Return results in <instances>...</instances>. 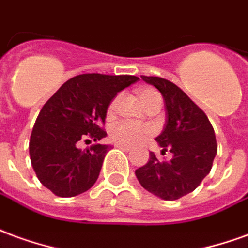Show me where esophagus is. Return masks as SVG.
Masks as SVG:
<instances>
[{
	"label": "esophagus",
	"mask_w": 248,
	"mask_h": 248,
	"mask_svg": "<svg viewBox=\"0 0 248 248\" xmlns=\"http://www.w3.org/2000/svg\"><path fill=\"white\" fill-rule=\"evenodd\" d=\"M117 148L122 149L124 152H131V150H133L130 146H126V145H117Z\"/></svg>",
	"instance_id": "esophagus-1"
}]
</instances>
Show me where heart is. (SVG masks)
Returning a JSON list of instances; mask_svg holds the SVG:
<instances>
[{
    "label": "heart",
    "instance_id": "b5f03b06",
    "mask_svg": "<svg viewBox=\"0 0 248 248\" xmlns=\"http://www.w3.org/2000/svg\"><path fill=\"white\" fill-rule=\"evenodd\" d=\"M155 95H160L154 88H142L140 90V99L145 106L149 100ZM117 107V98L111 99L107 106V115L110 117L115 111ZM153 134V129L149 124L131 122V121H122L112 126L110 129V138L115 143L126 145V146H136L141 142L146 141L149 137Z\"/></svg>",
    "mask_w": 248,
    "mask_h": 248
}]
</instances>
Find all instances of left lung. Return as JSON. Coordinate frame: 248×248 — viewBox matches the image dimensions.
<instances>
[{"label":"left lung","instance_id":"left-lung-1","mask_svg":"<svg viewBox=\"0 0 248 248\" xmlns=\"http://www.w3.org/2000/svg\"><path fill=\"white\" fill-rule=\"evenodd\" d=\"M141 78L157 88L164 98L166 124L155 138L162 154L170 152L169 162L150 153L146 165L136 176L145 189L164 200H177L196 189L211 172L217 152L216 137L208 117L180 87L158 76Z\"/></svg>","mask_w":248,"mask_h":248}]
</instances>
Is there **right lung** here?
<instances>
[{"label": "right lung", "instance_id": "1", "mask_svg": "<svg viewBox=\"0 0 248 248\" xmlns=\"http://www.w3.org/2000/svg\"><path fill=\"white\" fill-rule=\"evenodd\" d=\"M140 80L134 75L83 74L64 83L43 106L31 134L29 155L36 176L60 197L78 196L99 177L108 145L79 149L99 141L111 99Z\"/></svg>", "mask_w": 248, "mask_h": 248}]
</instances>
